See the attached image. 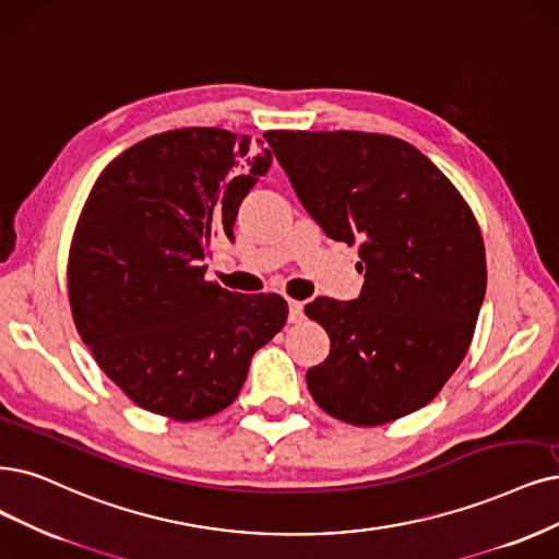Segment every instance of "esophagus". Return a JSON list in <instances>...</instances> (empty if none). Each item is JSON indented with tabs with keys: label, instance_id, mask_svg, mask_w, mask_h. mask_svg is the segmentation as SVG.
I'll return each mask as SVG.
<instances>
[{
	"label": "esophagus",
	"instance_id": "obj_1",
	"mask_svg": "<svg viewBox=\"0 0 559 559\" xmlns=\"http://www.w3.org/2000/svg\"><path fill=\"white\" fill-rule=\"evenodd\" d=\"M287 308H290V311H287V320H290V322H301L304 320V304L301 301L290 299V301H287Z\"/></svg>",
	"mask_w": 559,
	"mask_h": 559
}]
</instances>
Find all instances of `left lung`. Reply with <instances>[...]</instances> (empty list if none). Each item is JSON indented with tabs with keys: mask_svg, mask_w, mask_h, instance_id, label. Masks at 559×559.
Masks as SVG:
<instances>
[{
	"mask_svg": "<svg viewBox=\"0 0 559 559\" xmlns=\"http://www.w3.org/2000/svg\"><path fill=\"white\" fill-rule=\"evenodd\" d=\"M266 142L326 237L359 243V299L306 306L332 341L306 373L313 401L353 426L428 405L461 366L486 295L484 239L467 202L394 135L269 131Z\"/></svg>",
	"mask_w": 559,
	"mask_h": 559,
	"instance_id": "8db88e82",
	"label": "left lung"
}]
</instances>
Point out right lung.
I'll list each match as a JSON object with an SVG mask.
<instances>
[{
  "instance_id": "right-lung-1",
  "label": "right lung",
  "mask_w": 559,
  "mask_h": 559,
  "mask_svg": "<svg viewBox=\"0 0 559 559\" xmlns=\"http://www.w3.org/2000/svg\"><path fill=\"white\" fill-rule=\"evenodd\" d=\"M266 138V135H264ZM272 152L225 129H177L119 154L82 206L69 301L96 364L135 405L175 421L225 409L253 355L287 320L278 295L204 278L212 239H233Z\"/></svg>"
}]
</instances>
